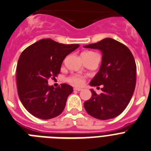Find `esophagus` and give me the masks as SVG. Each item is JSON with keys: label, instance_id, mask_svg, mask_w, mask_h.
<instances>
[{"label": "esophagus", "instance_id": "esophagus-1", "mask_svg": "<svg viewBox=\"0 0 151 151\" xmlns=\"http://www.w3.org/2000/svg\"><path fill=\"white\" fill-rule=\"evenodd\" d=\"M82 89L80 88H75L74 91H82Z\"/></svg>", "mask_w": 151, "mask_h": 151}]
</instances>
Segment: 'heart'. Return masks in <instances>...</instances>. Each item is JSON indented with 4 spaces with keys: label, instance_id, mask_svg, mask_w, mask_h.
Wrapping results in <instances>:
<instances>
[{
    "label": "heart",
    "instance_id": "obj_1",
    "mask_svg": "<svg viewBox=\"0 0 151 151\" xmlns=\"http://www.w3.org/2000/svg\"><path fill=\"white\" fill-rule=\"evenodd\" d=\"M82 54L91 55V54H94V53L92 51H85ZM67 81L69 83H71L73 85H76V86H80V85H82L84 84V78L81 76H70L67 78Z\"/></svg>",
    "mask_w": 151,
    "mask_h": 151
}]
</instances>
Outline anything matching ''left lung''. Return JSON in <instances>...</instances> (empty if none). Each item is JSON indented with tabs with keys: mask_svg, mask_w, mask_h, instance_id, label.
Returning a JSON list of instances; mask_svg holds the SVG:
<instances>
[{
	"mask_svg": "<svg viewBox=\"0 0 151 151\" xmlns=\"http://www.w3.org/2000/svg\"><path fill=\"white\" fill-rule=\"evenodd\" d=\"M100 50L102 61L91 86L104 85L102 93L91 89V97L84 103L89 115L101 120L115 118L123 112L134 93L136 64L132 52L123 44L110 38L84 46Z\"/></svg>",
	"mask_w": 151,
	"mask_h": 151,
	"instance_id": "8db88e82",
	"label": "left lung"
}]
</instances>
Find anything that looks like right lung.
<instances>
[{
  "label": "right lung",
  "mask_w": 151,
  "mask_h": 151,
  "mask_svg": "<svg viewBox=\"0 0 151 151\" xmlns=\"http://www.w3.org/2000/svg\"><path fill=\"white\" fill-rule=\"evenodd\" d=\"M78 47L45 38L22 51L17 66V90L22 105L32 115L49 119L64 110L73 87L63 83L55 88L48 85V79L59 74L65 57Z\"/></svg>",
  "instance_id": "right-lung-1"
}]
</instances>
